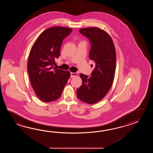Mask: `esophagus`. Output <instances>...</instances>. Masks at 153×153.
<instances>
[{
    "mask_svg": "<svg viewBox=\"0 0 153 153\" xmlns=\"http://www.w3.org/2000/svg\"><path fill=\"white\" fill-rule=\"evenodd\" d=\"M78 75V73H73V72H71V78L76 76H77Z\"/></svg>",
    "mask_w": 153,
    "mask_h": 153,
    "instance_id": "1",
    "label": "esophagus"
}]
</instances>
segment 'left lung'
<instances>
[{
    "instance_id": "1",
    "label": "left lung",
    "mask_w": 153,
    "mask_h": 153,
    "mask_svg": "<svg viewBox=\"0 0 153 153\" xmlns=\"http://www.w3.org/2000/svg\"><path fill=\"white\" fill-rule=\"evenodd\" d=\"M89 39L91 49L89 58L94 61V69L91 76L81 73L82 85L76 90L78 98L88 104H94L104 97L114 81L117 56L114 42L111 36L98 27L79 29Z\"/></svg>"
}]
</instances>
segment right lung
Listing matches in <instances>:
<instances>
[{
	"instance_id": "right-lung-1",
	"label": "right lung",
	"mask_w": 153,
	"mask_h": 153,
	"mask_svg": "<svg viewBox=\"0 0 153 153\" xmlns=\"http://www.w3.org/2000/svg\"><path fill=\"white\" fill-rule=\"evenodd\" d=\"M72 28L52 27L42 32L29 52L27 70L33 90L45 102L60 97L71 73L54 68L55 59L60 55L63 40L72 32Z\"/></svg>"
}]
</instances>
